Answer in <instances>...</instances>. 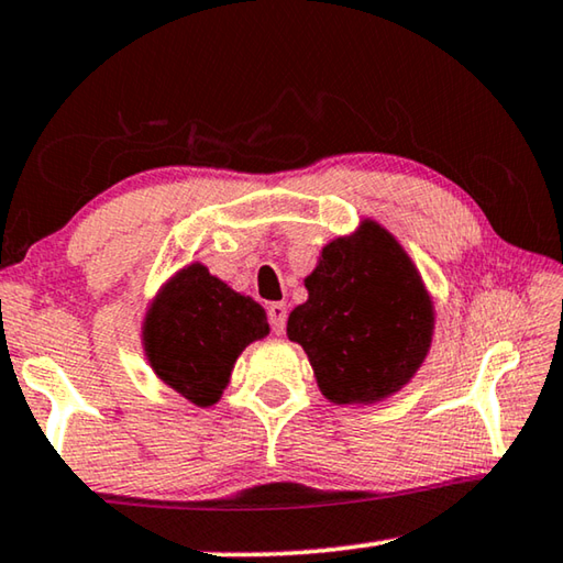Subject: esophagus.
Masks as SVG:
<instances>
[{"mask_svg":"<svg viewBox=\"0 0 563 563\" xmlns=\"http://www.w3.org/2000/svg\"><path fill=\"white\" fill-rule=\"evenodd\" d=\"M268 320L275 335H283L285 332V322H288V308L283 302H273L268 308Z\"/></svg>","mask_w":563,"mask_h":563,"instance_id":"obj_1","label":"esophagus"}]
</instances>
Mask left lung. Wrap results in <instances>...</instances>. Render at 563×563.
Returning <instances> with one entry per match:
<instances>
[{
	"instance_id": "left-lung-1",
	"label": "left lung",
	"mask_w": 563,
	"mask_h": 563,
	"mask_svg": "<svg viewBox=\"0 0 563 563\" xmlns=\"http://www.w3.org/2000/svg\"><path fill=\"white\" fill-rule=\"evenodd\" d=\"M288 338L332 405H377L412 383L430 355L437 310L402 243L375 218L322 245L305 275Z\"/></svg>"
}]
</instances>
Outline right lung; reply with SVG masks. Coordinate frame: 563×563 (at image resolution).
I'll list each match as a JSON object with an SVG mask.
<instances>
[{"label": "right lung", "instance_id": "1", "mask_svg": "<svg viewBox=\"0 0 563 563\" xmlns=\"http://www.w3.org/2000/svg\"><path fill=\"white\" fill-rule=\"evenodd\" d=\"M268 316L251 295L188 263L161 285L141 320L148 367L190 405L213 407L241 352L268 338Z\"/></svg>", "mask_w": 563, "mask_h": 563}]
</instances>
